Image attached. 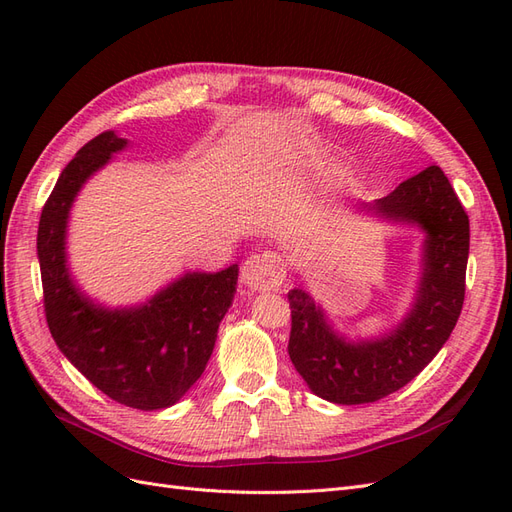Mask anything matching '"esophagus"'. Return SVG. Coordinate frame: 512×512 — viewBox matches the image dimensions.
<instances>
[{
	"label": "esophagus",
	"mask_w": 512,
	"mask_h": 512,
	"mask_svg": "<svg viewBox=\"0 0 512 512\" xmlns=\"http://www.w3.org/2000/svg\"><path fill=\"white\" fill-rule=\"evenodd\" d=\"M284 280V267L275 254L250 256L241 267V284L250 290H269Z\"/></svg>",
	"instance_id": "1"
}]
</instances>
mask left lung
Here are the masks:
<instances>
[{
    "label": "left lung",
    "mask_w": 512,
    "mask_h": 512,
    "mask_svg": "<svg viewBox=\"0 0 512 512\" xmlns=\"http://www.w3.org/2000/svg\"><path fill=\"white\" fill-rule=\"evenodd\" d=\"M354 213L423 232L421 277L408 314L376 337L339 333L303 288L288 292V354L309 391L342 406L371 404L399 391L433 361L451 337L466 294L470 220L440 166L399 183Z\"/></svg>",
    "instance_id": "left-lung-1"
}]
</instances>
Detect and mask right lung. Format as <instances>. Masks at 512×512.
I'll list each match as a JSON object with an SVG mask.
<instances>
[{
	"mask_svg": "<svg viewBox=\"0 0 512 512\" xmlns=\"http://www.w3.org/2000/svg\"><path fill=\"white\" fill-rule=\"evenodd\" d=\"M128 138L106 130L61 170L38 226L44 312L57 348L117 404L136 410L175 406L203 376L220 322L237 292L239 265L185 271L143 303L108 307L76 284L68 265V222L83 185Z\"/></svg>",
	"mask_w": 512,
	"mask_h": 512,
	"instance_id": "right-lung-1",
	"label": "right lung"
}]
</instances>
